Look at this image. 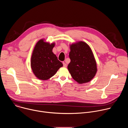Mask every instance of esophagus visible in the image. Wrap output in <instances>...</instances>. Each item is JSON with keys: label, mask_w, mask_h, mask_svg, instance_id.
<instances>
[{"label": "esophagus", "mask_w": 128, "mask_h": 128, "mask_svg": "<svg viewBox=\"0 0 128 128\" xmlns=\"http://www.w3.org/2000/svg\"><path fill=\"white\" fill-rule=\"evenodd\" d=\"M63 66H64V67H67V64H66L64 62H63Z\"/></svg>", "instance_id": "1"}]
</instances>
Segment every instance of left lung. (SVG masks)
<instances>
[{
	"label": "left lung",
	"mask_w": 128,
	"mask_h": 128,
	"mask_svg": "<svg viewBox=\"0 0 128 128\" xmlns=\"http://www.w3.org/2000/svg\"><path fill=\"white\" fill-rule=\"evenodd\" d=\"M69 46L71 61L67 68L72 78L80 84L90 82L97 72V62L92 49L82 41L72 44Z\"/></svg>",
	"instance_id": "1"
}]
</instances>
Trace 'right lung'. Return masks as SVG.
Listing matches in <instances>:
<instances>
[{
    "label": "right lung",
    "mask_w": 128,
    "mask_h": 128,
    "mask_svg": "<svg viewBox=\"0 0 128 128\" xmlns=\"http://www.w3.org/2000/svg\"><path fill=\"white\" fill-rule=\"evenodd\" d=\"M55 42L50 44L44 38L39 40L33 48L31 57V68L34 76L40 80H48L56 74L63 64L58 60L52 48Z\"/></svg>",
    "instance_id": "add662e5"
}]
</instances>
